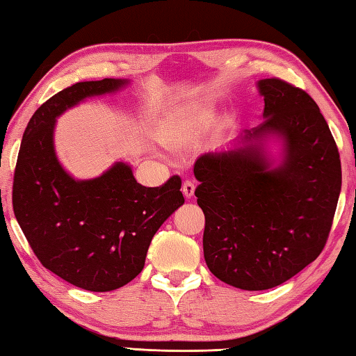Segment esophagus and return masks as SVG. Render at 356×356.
<instances>
[{
    "mask_svg": "<svg viewBox=\"0 0 356 356\" xmlns=\"http://www.w3.org/2000/svg\"><path fill=\"white\" fill-rule=\"evenodd\" d=\"M193 192H195V184L192 183V181L186 179L183 183V193L186 198H192L193 197Z\"/></svg>",
    "mask_w": 356,
    "mask_h": 356,
    "instance_id": "obj_1",
    "label": "esophagus"
}]
</instances>
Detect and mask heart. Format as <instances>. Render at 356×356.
<instances>
[{
  "label": "heart",
  "instance_id": "obj_1",
  "mask_svg": "<svg viewBox=\"0 0 356 356\" xmlns=\"http://www.w3.org/2000/svg\"><path fill=\"white\" fill-rule=\"evenodd\" d=\"M193 135V124L191 119L173 118L164 129V140L169 145H179L189 140Z\"/></svg>",
  "mask_w": 356,
  "mask_h": 356
}]
</instances>
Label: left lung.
Returning a JSON list of instances; mask_svg holds the SVG:
<instances>
[{"label":"left lung","mask_w":356,"mask_h":356,"mask_svg":"<svg viewBox=\"0 0 356 356\" xmlns=\"http://www.w3.org/2000/svg\"><path fill=\"white\" fill-rule=\"evenodd\" d=\"M265 120L236 150L207 153L193 173L204 212L203 251L213 276L241 290L277 286L312 264L327 243L341 192V159L316 102L282 79L257 83ZM284 140L270 170L259 140Z\"/></svg>","instance_id":"left-lung-1"}]
</instances>
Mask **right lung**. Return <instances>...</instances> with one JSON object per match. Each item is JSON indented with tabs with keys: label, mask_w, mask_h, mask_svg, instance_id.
<instances>
[{
	"label": "right lung",
	"mask_w": 356,
	"mask_h": 356,
	"mask_svg": "<svg viewBox=\"0 0 356 356\" xmlns=\"http://www.w3.org/2000/svg\"><path fill=\"white\" fill-rule=\"evenodd\" d=\"M127 83L79 82L46 100L26 127L13 173V212L33 254L58 277L88 291H111L135 279L153 236L184 203L178 175L145 187L129 164L116 163L99 178L77 181L58 163L56 118Z\"/></svg>",
	"instance_id": "1"
}]
</instances>
